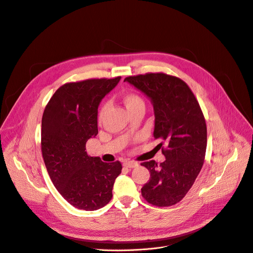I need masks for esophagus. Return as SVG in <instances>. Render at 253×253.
I'll return each mask as SVG.
<instances>
[{"mask_svg": "<svg viewBox=\"0 0 253 253\" xmlns=\"http://www.w3.org/2000/svg\"><path fill=\"white\" fill-rule=\"evenodd\" d=\"M139 164L137 163V162H134V161H128V160H126L125 162H124V166L125 167H127V168H134V167H137Z\"/></svg>", "mask_w": 253, "mask_h": 253, "instance_id": "1", "label": "esophagus"}]
</instances>
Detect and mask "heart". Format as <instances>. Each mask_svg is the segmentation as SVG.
Returning a JSON list of instances; mask_svg holds the SVG:
<instances>
[{
  "instance_id": "1",
  "label": "heart",
  "mask_w": 253,
  "mask_h": 253,
  "mask_svg": "<svg viewBox=\"0 0 253 253\" xmlns=\"http://www.w3.org/2000/svg\"><path fill=\"white\" fill-rule=\"evenodd\" d=\"M123 101H124L125 105L126 106L127 110H129V109H131V108H133V107H135V106H138V105H140V104H144V101H143V99L141 98V97H140L138 94L132 93V92L126 93V94L124 95V97H123ZM106 110H107V104L104 103V104L101 106V108H100V110H99V113H98V119H99V121H102V119H103V116H104Z\"/></svg>"
}]
</instances>
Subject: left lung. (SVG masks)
<instances>
[{"label":"left lung","mask_w":253,"mask_h":253,"mask_svg":"<svg viewBox=\"0 0 253 253\" xmlns=\"http://www.w3.org/2000/svg\"><path fill=\"white\" fill-rule=\"evenodd\" d=\"M128 82L151 99L155 114L153 135L167 144L165 161L143 162L150 180L142 187L151 205L170 207L179 203L191 188L204 165L207 126L201 106L187 84L164 73L129 76ZM157 146V147H158Z\"/></svg>","instance_id":"left-lung-1"}]
</instances>
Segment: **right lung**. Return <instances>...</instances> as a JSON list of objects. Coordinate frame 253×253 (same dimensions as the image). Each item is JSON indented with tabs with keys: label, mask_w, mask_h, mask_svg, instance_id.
<instances>
[{
	"label": "right lung",
	"mask_w": 253,
	"mask_h": 253,
	"mask_svg": "<svg viewBox=\"0 0 253 253\" xmlns=\"http://www.w3.org/2000/svg\"><path fill=\"white\" fill-rule=\"evenodd\" d=\"M121 80L89 79L67 83L45 106L42 121V152L48 175L73 207L95 211L107 205L123 169L120 161L91 157L86 143L98 133L97 115L103 97Z\"/></svg>",
	"instance_id": "right-lung-1"
}]
</instances>
